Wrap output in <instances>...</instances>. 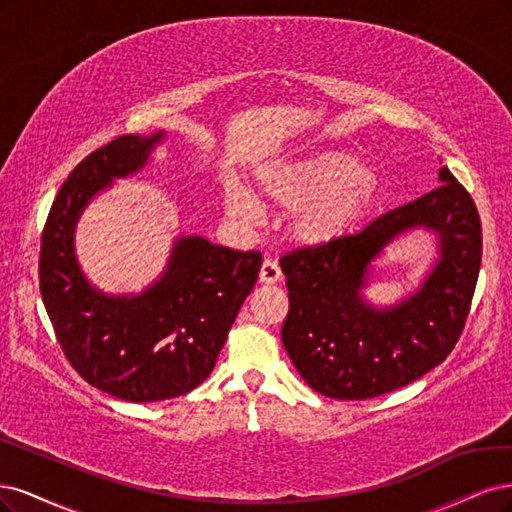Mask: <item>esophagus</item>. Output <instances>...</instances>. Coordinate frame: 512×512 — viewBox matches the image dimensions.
I'll return each mask as SVG.
<instances>
[{
    "label": "esophagus",
    "mask_w": 512,
    "mask_h": 512,
    "mask_svg": "<svg viewBox=\"0 0 512 512\" xmlns=\"http://www.w3.org/2000/svg\"><path fill=\"white\" fill-rule=\"evenodd\" d=\"M280 280V268L276 266V261L266 259L261 263V270H259V283L263 285H274Z\"/></svg>",
    "instance_id": "1"
}]
</instances>
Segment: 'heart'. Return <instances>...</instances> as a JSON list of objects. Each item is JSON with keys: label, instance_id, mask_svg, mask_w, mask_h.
Here are the masks:
<instances>
[{"label": "heart", "instance_id": "obj_1", "mask_svg": "<svg viewBox=\"0 0 512 512\" xmlns=\"http://www.w3.org/2000/svg\"><path fill=\"white\" fill-rule=\"evenodd\" d=\"M255 185L266 204L298 210L293 238L308 249H321L349 236L376 200L378 180L349 153L319 151L274 161L257 170ZM227 212L240 221L259 217V202L240 183L223 189Z\"/></svg>", "mask_w": 512, "mask_h": 512}]
</instances>
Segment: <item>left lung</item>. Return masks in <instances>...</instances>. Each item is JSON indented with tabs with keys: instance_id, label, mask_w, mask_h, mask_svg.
<instances>
[{
	"instance_id": "obj_1",
	"label": "left lung",
	"mask_w": 512,
	"mask_h": 512,
	"mask_svg": "<svg viewBox=\"0 0 512 512\" xmlns=\"http://www.w3.org/2000/svg\"><path fill=\"white\" fill-rule=\"evenodd\" d=\"M430 233L437 257L417 288L391 305L363 293L388 246ZM481 219L449 168L438 187L389 210L355 236L287 255L283 344L300 376L334 400H368L442 364L464 329L481 268ZM282 268V263H280Z\"/></svg>"
}]
</instances>
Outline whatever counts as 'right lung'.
<instances>
[{
    "label": "right lung",
    "mask_w": 512,
    "mask_h": 512,
    "mask_svg": "<svg viewBox=\"0 0 512 512\" xmlns=\"http://www.w3.org/2000/svg\"><path fill=\"white\" fill-rule=\"evenodd\" d=\"M166 138L163 129L129 134L82 159L42 234V302L65 357L89 385L127 402L170 400L200 385L261 268L257 251L183 234L166 268L140 293H106L91 283L76 255L82 212L114 180L142 172Z\"/></svg>",
    "instance_id": "add662e5"
}]
</instances>
